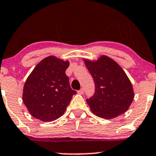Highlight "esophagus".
I'll list each match as a JSON object with an SVG mask.
<instances>
[{"mask_svg": "<svg viewBox=\"0 0 156 156\" xmlns=\"http://www.w3.org/2000/svg\"><path fill=\"white\" fill-rule=\"evenodd\" d=\"M78 94H83V89H80V90L78 91Z\"/></svg>", "mask_w": 156, "mask_h": 156, "instance_id": "1", "label": "esophagus"}]
</instances>
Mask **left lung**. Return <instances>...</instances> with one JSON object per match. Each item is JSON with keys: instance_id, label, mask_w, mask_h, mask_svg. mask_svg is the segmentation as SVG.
Here are the masks:
<instances>
[{"instance_id": "8db88e82", "label": "left lung", "mask_w": 156, "mask_h": 156, "mask_svg": "<svg viewBox=\"0 0 156 156\" xmlns=\"http://www.w3.org/2000/svg\"><path fill=\"white\" fill-rule=\"evenodd\" d=\"M83 60L95 84L94 96L87 100L93 114L110 119L126 112L133 102L134 92L122 68L105 55L97 60Z\"/></svg>"}]
</instances>
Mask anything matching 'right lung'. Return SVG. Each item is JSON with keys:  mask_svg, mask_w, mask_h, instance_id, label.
<instances>
[{"mask_svg": "<svg viewBox=\"0 0 156 156\" xmlns=\"http://www.w3.org/2000/svg\"><path fill=\"white\" fill-rule=\"evenodd\" d=\"M69 65V61L50 55L32 70L23 92V101L32 117L51 122L63 115L73 95L76 94L65 74Z\"/></svg>", "mask_w": 156, "mask_h": 156, "instance_id": "1", "label": "right lung"}]
</instances>
